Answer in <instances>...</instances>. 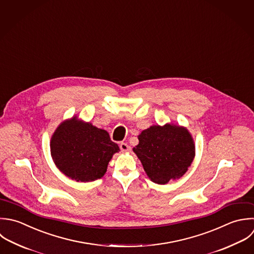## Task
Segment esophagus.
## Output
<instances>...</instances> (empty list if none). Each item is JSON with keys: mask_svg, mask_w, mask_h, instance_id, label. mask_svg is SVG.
<instances>
[{"mask_svg": "<svg viewBox=\"0 0 254 254\" xmlns=\"http://www.w3.org/2000/svg\"><path fill=\"white\" fill-rule=\"evenodd\" d=\"M120 148H121V150H122L123 152H128V151H130V147H129L127 143H125V142H122V143L120 144Z\"/></svg>", "mask_w": 254, "mask_h": 254, "instance_id": "34e87169", "label": "esophagus"}]
</instances>
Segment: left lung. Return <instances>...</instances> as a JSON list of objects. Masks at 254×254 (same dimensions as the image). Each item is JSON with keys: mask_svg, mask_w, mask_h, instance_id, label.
<instances>
[{"mask_svg": "<svg viewBox=\"0 0 254 254\" xmlns=\"http://www.w3.org/2000/svg\"><path fill=\"white\" fill-rule=\"evenodd\" d=\"M133 152L140 160L148 178L165 185L182 177L195 157V142L190 131L182 126L166 124L142 130Z\"/></svg>", "mask_w": 254, "mask_h": 254, "instance_id": "left-lung-1", "label": "left lung"}]
</instances>
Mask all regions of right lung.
Here are the masks:
<instances>
[{"label": "right lung", "instance_id": "right-lung-1", "mask_svg": "<svg viewBox=\"0 0 254 254\" xmlns=\"http://www.w3.org/2000/svg\"><path fill=\"white\" fill-rule=\"evenodd\" d=\"M120 151L107 130L78 117L63 121L50 139V153L56 167L77 182L102 178L113 155Z\"/></svg>", "mask_w": 254, "mask_h": 254}]
</instances>
